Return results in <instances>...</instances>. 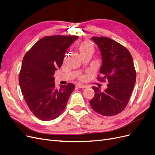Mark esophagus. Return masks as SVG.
I'll return each mask as SVG.
<instances>
[{
  "label": "esophagus",
  "mask_w": 155,
  "mask_h": 155,
  "mask_svg": "<svg viewBox=\"0 0 155 155\" xmlns=\"http://www.w3.org/2000/svg\"><path fill=\"white\" fill-rule=\"evenodd\" d=\"M76 86H77V87H79V88H86V86H85V85H82V84H77Z\"/></svg>",
  "instance_id": "obj_1"
}]
</instances>
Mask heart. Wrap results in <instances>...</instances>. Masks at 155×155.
Wrapping results in <instances>:
<instances>
[{
	"label": "heart",
	"mask_w": 155,
	"mask_h": 155,
	"mask_svg": "<svg viewBox=\"0 0 155 155\" xmlns=\"http://www.w3.org/2000/svg\"><path fill=\"white\" fill-rule=\"evenodd\" d=\"M80 51H81V54L84 53H87L89 52H93L94 51V48L93 45L87 41H84L82 42L81 45H80ZM80 80H82L83 77L81 76L79 77Z\"/></svg>",
	"instance_id": "heart-1"
}]
</instances>
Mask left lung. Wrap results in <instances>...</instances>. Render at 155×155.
<instances>
[{
	"mask_svg": "<svg viewBox=\"0 0 155 155\" xmlns=\"http://www.w3.org/2000/svg\"><path fill=\"white\" fill-rule=\"evenodd\" d=\"M91 40L97 44L102 59L97 80L108 84L103 91L92 87L94 96L89 103L94 111L103 116L117 115L126 108L136 82L133 58L126 48L111 38L93 37Z\"/></svg>",
	"mask_w": 155,
	"mask_h": 155,
	"instance_id": "obj_1",
	"label": "left lung"
}]
</instances>
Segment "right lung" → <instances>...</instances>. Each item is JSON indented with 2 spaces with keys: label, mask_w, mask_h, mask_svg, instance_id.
Segmentation results:
<instances>
[{
  "label": "right lung",
  "mask_w": 155,
  "mask_h": 155,
  "mask_svg": "<svg viewBox=\"0 0 155 155\" xmlns=\"http://www.w3.org/2000/svg\"><path fill=\"white\" fill-rule=\"evenodd\" d=\"M78 38L74 35L44 37L23 58L18 76L20 87L29 109L41 120H52L61 115L75 87L68 83L56 88L53 74L62 65L67 49Z\"/></svg>",
  "instance_id": "right-lung-1"
}]
</instances>
